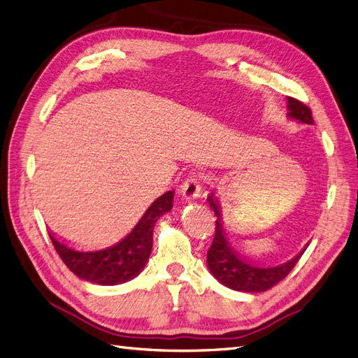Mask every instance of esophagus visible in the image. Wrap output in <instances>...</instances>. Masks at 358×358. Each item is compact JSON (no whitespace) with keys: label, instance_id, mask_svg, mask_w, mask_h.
Instances as JSON below:
<instances>
[{"label":"esophagus","instance_id":"esophagus-1","mask_svg":"<svg viewBox=\"0 0 358 358\" xmlns=\"http://www.w3.org/2000/svg\"><path fill=\"white\" fill-rule=\"evenodd\" d=\"M200 191H201V183H200V178L199 176H189L185 182L182 183L180 187V194L182 199L185 201H192L196 200L197 197H200Z\"/></svg>","mask_w":358,"mask_h":358}]
</instances>
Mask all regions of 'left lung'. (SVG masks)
<instances>
[{"label":"left lung","mask_w":358,"mask_h":358,"mask_svg":"<svg viewBox=\"0 0 358 358\" xmlns=\"http://www.w3.org/2000/svg\"><path fill=\"white\" fill-rule=\"evenodd\" d=\"M287 108H289V113H287L289 119L296 120L299 123L313 124L312 111L303 102H299L294 98H287ZM208 203L217 217L215 236H214V241H212V245L208 251V257H206L208 268L210 274L214 275L220 283L234 289V291L251 292V294L268 291V289L275 286L280 280H283L289 273L292 271V268L296 265L299 257L303 256L306 248L308 247V243H307L306 247L299 251L296 256H294L291 260H287V262H283L280 265H274V266L256 265L253 262H250V260H245L234 247L230 245L226 230L223 227V217H221L220 201L214 191L208 196Z\"/></svg>","instance_id":"left-lung-1"}]
</instances>
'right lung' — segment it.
Listing matches in <instances>:
<instances>
[{
  "instance_id": "add662e5",
  "label": "right lung",
  "mask_w": 358,
  "mask_h": 358,
  "mask_svg": "<svg viewBox=\"0 0 358 358\" xmlns=\"http://www.w3.org/2000/svg\"><path fill=\"white\" fill-rule=\"evenodd\" d=\"M173 197L175 191H167L158 197L131 234L108 248L81 251L57 239L54 234H50V238L64 265L75 275L94 285H120L137 277L146 266L153 244V227L166 212L171 210Z\"/></svg>"
}]
</instances>
